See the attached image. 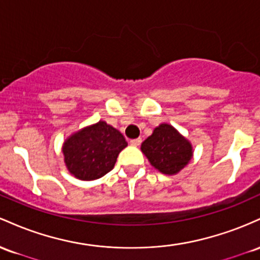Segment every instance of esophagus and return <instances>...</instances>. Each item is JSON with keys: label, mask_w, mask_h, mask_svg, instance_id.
I'll return each mask as SVG.
<instances>
[{"label": "esophagus", "mask_w": 260, "mask_h": 260, "mask_svg": "<svg viewBox=\"0 0 260 260\" xmlns=\"http://www.w3.org/2000/svg\"><path fill=\"white\" fill-rule=\"evenodd\" d=\"M142 140L141 139H134V140H130V145L131 146H139L140 144H141Z\"/></svg>", "instance_id": "1"}]
</instances>
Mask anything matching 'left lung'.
<instances>
[{
    "label": "left lung",
    "mask_w": 260,
    "mask_h": 260,
    "mask_svg": "<svg viewBox=\"0 0 260 260\" xmlns=\"http://www.w3.org/2000/svg\"><path fill=\"white\" fill-rule=\"evenodd\" d=\"M141 151L154 168L165 174H176L190 161L191 145L173 126L161 124L142 142Z\"/></svg>",
    "instance_id": "obj_1"
}]
</instances>
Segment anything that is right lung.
Returning a JSON list of instances; mask_svg holds the SVG:
<instances>
[{"label":"right lung","instance_id":"obj_1","mask_svg":"<svg viewBox=\"0 0 260 260\" xmlns=\"http://www.w3.org/2000/svg\"><path fill=\"white\" fill-rule=\"evenodd\" d=\"M126 146L120 131L99 121L67 139L62 152L66 167L76 178L93 180L114 168L118 154Z\"/></svg>","mask_w":260,"mask_h":260}]
</instances>
